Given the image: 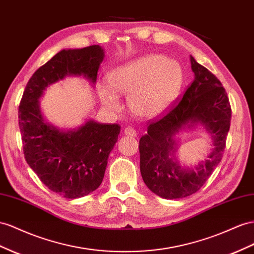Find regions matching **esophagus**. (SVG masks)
<instances>
[{"label":"esophagus","mask_w":254,"mask_h":254,"mask_svg":"<svg viewBox=\"0 0 254 254\" xmlns=\"http://www.w3.org/2000/svg\"><path fill=\"white\" fill-rule=\"evenodd\" d=\"M124 132H125L126 135H129V136H136L135 129H133L132 127H127V128H125Z\"/></svg>","instance_id":"34e87169"}]
</instances>
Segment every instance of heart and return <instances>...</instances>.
Returning a JSON list of instances; mask_svg holds the SVG:
<instances>
[{"label":"heart","mask_w":254,"mask_h":254,"mask_svg":"<svg viewBox=\"0 0 254 254\" xmlns=\"http://www.w3.org/2000/svg\"><path fill=\"white\" fill-rule=\"evenodd\" d=\"M107 81L109 86L99 84L97 91L108 111L118 113V96H128V107L135 116L154 119L176 99L183 84V70L175 61L145 54L112 68Z\"/></svg>","instance_id":"heart-1"}]
</instances>
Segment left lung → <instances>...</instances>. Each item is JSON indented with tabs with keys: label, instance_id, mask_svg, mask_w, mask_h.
Returning <instances> with one entry per match:
<instances>
[{
	"label": "left lung",
	"instance_id": "left-lung-1",
	"mask_svg": "<svg viewBox=\"0 0 254 254\" xmlns=\"http://www.w3.org/2000/svg\"><path fill=\"white\" fill-rule=\"evenodd\" d=\"M190 63L193 82L176 106L150 123L139 144L144 183L152 192L169 200L193 194L207 181L222 159L231 124V106L221 82L191 56ZM197 126L209 133L212 152L196 166H182L176 156L175 135Z\"/></svg>",
	"mask_w": 254,
	"mask_h": 254
}]
</instances>
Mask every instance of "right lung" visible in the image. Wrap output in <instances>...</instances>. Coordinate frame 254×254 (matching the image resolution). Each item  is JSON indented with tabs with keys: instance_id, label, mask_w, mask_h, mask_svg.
<instances>
[{
	"instance_id": "right-lung-1",
	"label": "right lung",
	"mask_w": 254,
	"mask_h": 254,
	"mask_svg": "<svg viewBox=\"0 0 254 254\" xmlns=\"http://www.w3.org/2000/svg\"><path fill=\"white\" fill-rule=\"evenodd\" d=\"M104 59L105 49L98 45L61 50L34 72L20 102L25 160L43 184L66 198L82 197L100 186L121 126L86 120L77 128L62 129L46 121L39 100L66 77H82L94 87Z\"/></svg>"
}]
</instances>
